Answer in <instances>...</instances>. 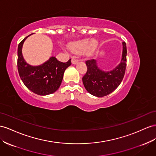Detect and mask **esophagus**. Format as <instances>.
Wrapping results in <instances>:
<instances>
[{
  "label": "esophagus",
  "mask_w": 156,
  "mask_h": 156,
  "mask_svg": "<svg viewBox=\"0 0 156 156\" xmlns=\"http://www.w3.org/2000/svg\"><path fill=\"white\" fill-rule=\"evenodd\" d=\"M77 62H78V60H77V59L76 58H75V57L73 58H72V60H71V63H72L73 64H77Z\"/></svg>",
  "instance_id": "obj_1"
}]
</instances>
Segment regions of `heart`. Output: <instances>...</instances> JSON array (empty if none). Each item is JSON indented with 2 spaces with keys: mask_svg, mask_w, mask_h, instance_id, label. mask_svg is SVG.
<instances>
[{
  "mask_svg": "<svg viewBox=\"0 0 156 156\" xmlns=\"http://www.w3.org/2000/svg\"><path fill=\"white\" fill-rule=\"evenodd\" d=\"M98 43L96 40L92 39L90 41L88 39H85L71 43L69 48L76 54H80L84 51L86 55L90 56L94 53L98 48Z\"/></svg>",
  "mask_w": 156,
  "mask_h": 156,
  "instance_id": "obj_1",
  "label": "heart"
}]
</instances>
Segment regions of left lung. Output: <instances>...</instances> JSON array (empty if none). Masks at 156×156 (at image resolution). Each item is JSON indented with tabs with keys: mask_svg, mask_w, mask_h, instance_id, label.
Masks as SVG:
<instances>
[{
	"mask_svg": "<svg viewBox=\"0 0 156 156\" xmlns=\"http://www.w3.org/2000/svg\"><path fill=\"white\" fill-rule=\"evenodd\" d=\"M87 71L83 77L86 90L92 95L103 97L115 90L123 79L127 66V47L123 42V53L121 63L112 71H105L97 66L96 60L85 62Z\"/></svg>",
	"mask_w": 156,
	"mask_h": 156,
	"instance_id": "left-lung-1",
	"label": "left lung"
}]
</instances>
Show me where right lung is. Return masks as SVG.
I'll return each instance as SVG.
<instances>
[{"instance_id": "add662e5", "label": "right lung", "mask_w": 156, "mask_h": 156, "mask_svg": "<svg viewBox=\"0 0 156 156\" xmlns=\"http://www.w3.org/2000/svg\"><path fill=\"white\" fill-rule=\"evenodd\" d=\"M31 35L18 45L17 65L20 77L26 87L34 93L42 96L52 94L60 87L65 70L71 64V59L64 63L52 56L40 66H32L27 64L23 58L22 49L25 40Z\"/></svg>"}]
</instances>
